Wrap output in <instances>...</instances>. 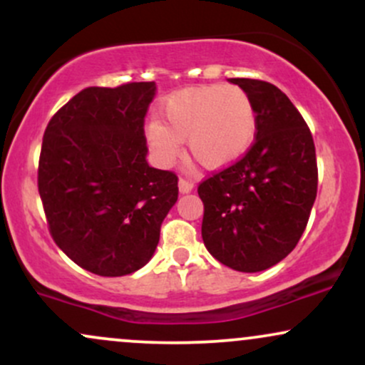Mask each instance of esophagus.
Instances as JSON below:
<instances>
[{
	"instance_id": "esophagus-1",
	"label": "esophagus",
	"mask_w": 365,
	"mask_h": 365,
	"mask_svg": "<svg viewBox=\"0 0 365 365\" xmlns=\"http://www.w3.org/2000/svg\"><path fill=\"white\" fill-rule=\"evenodd\" d=\"M178 188H180V194H188V192L194 190V183L188 182V180H185V178H180Z\"/></svg>"
}]
</instances>
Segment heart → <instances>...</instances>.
Listing matches in <instances>:
<instances>
[{"label": "heart", "mask_w": 365, "mask_h": 365, "mask_svg": "<svg viewBox=\"0 0 365 365\" xmlns=\"http://www.w3.org/2000/svg\"><path fill=\"white\" fill-rule=\"evenodd\" d=\"M159 116L161 121L149 123L148 142L165 165L187 140L188 154L204 168H228L250 149L257 133L252 98L237 86L182 89L166 99Z\"/></svg>", "instance_id": "1"}]
</instances>
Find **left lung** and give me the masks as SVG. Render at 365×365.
Returning a JSON list of instances; mask_svg holds the SVG:
<instances>
[{"mask_svg": "<svg viewBox=\"0 0 365 365\" xmlns=\"http://www.w3.org/2000/svg\"><path fill=\"white\" fill-rule=\"evenodd\" d=\"M252 98L257 133L249 153L199 185L209 254L242 273L267 269L295 249L317 194L316 148L287 94L254 78H230Z\"/></svg>", "mask_w": 365, "mask_h": 365, "instance_id": "obj_1", "label": "left lung"}]
</instances>
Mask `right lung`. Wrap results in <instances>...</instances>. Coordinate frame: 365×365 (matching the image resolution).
<instances>
[{
  "instance_id": "obj_1",
  "label": "right lung",
  "mask_w": 365,
  "mask_h": 365,
  "mask_svg": "<svg viewBox=\"0 0 365 365\" xmlns=\"http://www.w3.org/2000/svg\"><path fill=\"white\" fill-rule=\"evenodd\" d=\"M154 96V82L87 87L44 132L37 183L49 232L94 274L144 267L178 199L177 175L145 159L144 118Z\"/></svg>"
}]
</instances>
